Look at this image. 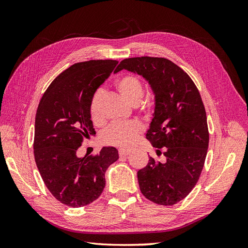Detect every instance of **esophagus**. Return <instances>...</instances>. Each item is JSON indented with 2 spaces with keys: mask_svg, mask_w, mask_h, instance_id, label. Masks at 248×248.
Segmentation results:
<instances>
[{
  "mask_svg": "<svg viewBox=\"0 0 248 248\" xmlns=\"http://www.w3.org/2000/svg\"><path fill=\"white\" fill-rule=\"evenodd\" d=\"M132 153V151L131 150H128V149H120L119 150V155L120 156H128V155H130Z\"/></svg>",
  "mask_w": 248,
  "mask_h": 248,
  "instance_id": "obj_1",
  "label": "esophagus"
}]
</instances>
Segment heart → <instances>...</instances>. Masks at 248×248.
<instances>
[{"label":"heart","mask_w":248,"mask_h":248,"mask_svg":"<svg viewBox=\"0 0 248 248\" xmlns=\"http://www.w3.org/2000/svg\"><path fill=\"white\" fill-rule=\"evenodd\" d=\"M115 86L122 98L131 106H137L144 94V87L141 80L133 74H124L118 78ZM101 100V92L97 91L93 94L90 101V117L94 124L101 123L99 104ZM142 131V127L138 122L117 123L103 132L102 140L108 145L128 148L134 145Z\"/></svg>","instance_id":"obj_1"}]
</instances>
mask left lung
<instances>
[{"label": "left lung", "instance_id": "obj_1", "mask_svg": "<svg viewBox=\"0 0 248 248\" xmlns=\"http://www.w3.org/2000/svg\"><path fill=\"white\" fill-rule=\"evenodd\" d=\"M122 69L138 73L151 87L155 108L146 139L166 156L164 162L150 157L138 171L140 189L155 204L172 206L188 196L204 168L209 145L204 103L188 74L168 59H125L115 72Z\"/></svg>", "mask_w": 248, "mask_h": 248}]
</instances>
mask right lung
<instances>
[{
  "label": "right lung",
  "instance_id": "obj_1",
  "mask_svg": "<svg viewBox=\"0 0 248 248\" xmlns=\"http://www.w3.org/2000/svg\"><path fill=\"white\" fill-rule=\"evenodd\" d=\"M117 64L116 60L73 64L52 80L37 108V168L52 196L69 207H82L98 199L106 186L108 168L119 159L114 147H103L95 156L78 155L84 139L96 134L90 101Z\"/></svg>",
  "mask_w": 248,
  "mask_h": 248
}]
</instances>
